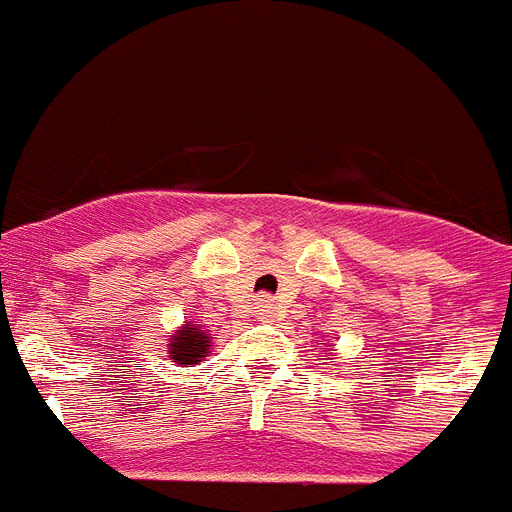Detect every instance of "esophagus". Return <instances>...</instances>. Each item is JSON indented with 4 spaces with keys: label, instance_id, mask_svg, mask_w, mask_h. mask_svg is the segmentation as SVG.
<instances>
[{
    "label": "esophagus",
    "instance_id": "1",
    "mask_svg": "<svg viewBox=\"0 0 512 512\" xmlns=\"http://www.w3.org/2000/svg\"><path fill=\"white\" fill-rule=\"evenodd\" d=\"M255 309L260 317H273V312H276V304H273V299H270V296H260Z\"/></svg>",
    "mask_w": 512,
    "mask_h": 512
}]
</instances>
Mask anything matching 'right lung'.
Returning <instances> with one entry per match:
<instances>
[{
  "label": "right lung",
  "instance_id": "obj_1",
  "mask_svg": "<svg viewBox=\"0 0 512 512\" xmlns=\"http://www.w3.org/2000/svg\"><path fill=\"white\" fill-rule=\"evenodd\" d=\"M171 359L179 364H197L200 359H203L205 354H208V336L205 333H200L197 328H184L179 330L174 338H171Z\"/></svg>",
  "mask_w": 512,
  "mask_h": 512
}]
</instances>
